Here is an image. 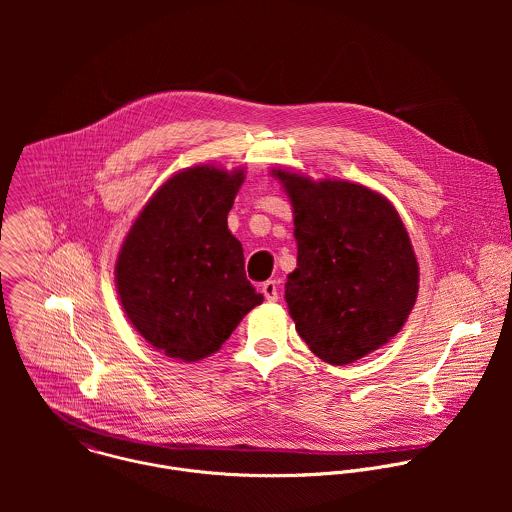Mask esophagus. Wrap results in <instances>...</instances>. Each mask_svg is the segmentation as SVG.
I'll return each instance as SVG.
<instances>
[{"label": "esophagus", "instance_id": "esophagus-1", "mask_svg": "<svg viewBox=\"0 0 512 512\" xmlns=\"http://www.w3.org/2000/svg\"><path fill=\"white\" fill-rule=\"evenodd\" d=\"M262 293L268 301H278V282L276 280H268L262 284Z\"/></svg>", "mask_w": 512, "mask_h": 512}]
</instances>
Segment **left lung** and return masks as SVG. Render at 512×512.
<instances>
[{"label":"left lung","mask_w":512,"mask_h":512,"mask_svg":"<svg viewBox=\"0 0 512 512\" xmlns=\"http://www.w3.org/2000/svg\"><path fill=\"white\" fill-rule=\"evenodd\" d=\"M292 201L297 268L286 301L299 337L329 365L388 343L418 295V262L396 209L349 181L274 169Z\"/></svg>","instance_id":"1"}]
</instances>
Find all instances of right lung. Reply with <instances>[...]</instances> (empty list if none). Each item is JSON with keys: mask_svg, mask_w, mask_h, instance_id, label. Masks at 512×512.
Returning a JSON list of instances; mask_svg holds the SVG:
<instances>
[{"mask_svg": "<svg viewBox=\"0 0 512 512\" xmlns=\"http://www.w3.org/2000/svg\"><path fill=\"white\" fill-rule=\"evenodd\" d=\"M242 181V169L209 165L173 175L122 244V307L147 343L171 359L193 363L213 355L264 301L246 280L242 244L226 222Z\"/></svg>", "mask_w": 512, "mask_h": 512, "instance_id": "right-lung-1", "label": "right lung"}]
</instances>
